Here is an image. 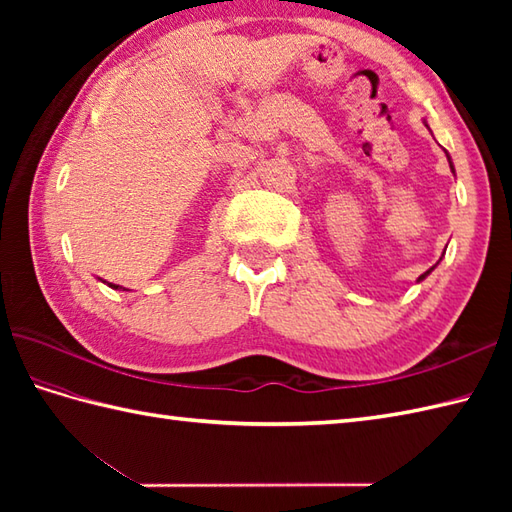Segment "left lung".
I'll return each mask as SVG.
<instances>
[{"label": "left lung", "instance_id": "left-lung-1", "mask_svg": "<svg viewBox=\"0 0 512 512\" xmlns=\"http://www.w3.org/2000/svg\"><path fill=\"white\" fill-rule=\"evenodd\" d=\"M444 154H447V151H444ZM447 160H449V167H451V171H453V173H455V167H453V162H451V156H449V154H447ZM438 264H440V262H438ZM438 264H436V266H438ZM436 266H431V268H429V270H427V273H422V275H420V277H418V284H420V281H422V279H424V277H427V275H429V273H431V270H433V268H436Z\"/></svg>", "mask_w": 512, "mask_h": 512}]
</instances>
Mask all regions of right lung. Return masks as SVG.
<instances>
[{"label":"right lung","mask_w":512,"mask_h":512,"mask_svg":"<svg viewBox=\"0 0 512 512\" xmlns=\"http://www.w3.org/2000/svg\"><path fill=\"white\" fill-rule=\"evenodd\" d=\"M107 286H110V288H114V290H118V288H121V286H116V284H107ZM125 290V288H123Z\"/></svg>","instance_id":"right-lung-1"}]
</instances>
